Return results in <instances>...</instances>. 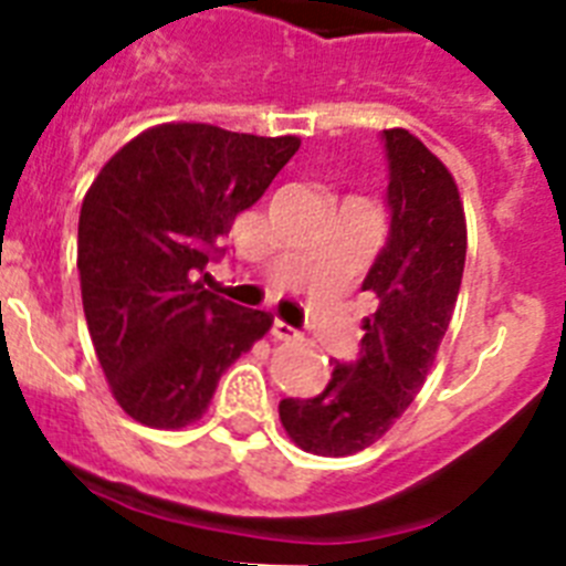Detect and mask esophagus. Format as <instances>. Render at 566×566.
Instances as JSON below:
<instances>
[{
  "instance_id": "34e87169",
  "label": "esophagus",
  "mask_w": 566,
  "mask_h": 566,
  "mask_svg": "<svg viewBox=\"0 0 566 566\" xmlns=\"http://www.w3.org/2000/svg\"><path fill=\"white\" fill-rule=\"evenodd\" d=\"M272 337H277V339H294V337H297V332H294L292 326H286L283 319H274V323H272Z\"/></svg>"
}]
</instances>
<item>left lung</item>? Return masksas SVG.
Masks as SVG:
<instances>
[{"mask_svg": "<svg viewBox=\"0 0 566 566\" xmlns=\"http://www.w3.org/2000/svg\"><path fill=\"white\" fill-rule=\"evenodd\" d=\"M388 238L363 280L374 303L357 359L334 363L326 391L283 399L280 422L308 453L352 457L377 442L413 402L451 326L468 229L459 189L408 129H382Z\"/></svg>", "mask_w": 566, "mask_h": 566, "instance_id": "1", "label": "left lung"}]
</instances>
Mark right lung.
Here are the masks:
<instances>
[{"label":"right lung","instance_id":"obj_1","mask_svg":"<svg viewBox=\"0 0 566 566\" xmlns=\"http://www.w3.org/2000/svg\"><path fill=\"white\" fill-rule=\"evenodd\" d=\"M294 135L161 124L104 164L78 214V274L90 339L113 397L135 422L201 419L218 379L272 317L198 283L221 260L238 212L297 153Z\"/></svg>","mask_w":566,"mask_h":566}]
</instances>
